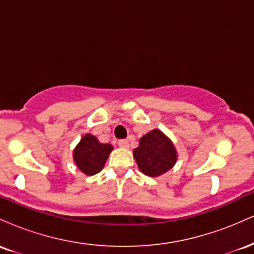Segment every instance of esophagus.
<instances>
[{
    "instance_id": "34e87169",
    "label": "esophagus",
    "mask_w": 254,
    "mask_h": 254,
    "mask_svg": "<svg viewBox=\"0 0 254 254\" xmlns=\"http://www.w3.org/2000/svg\"><path fill=\"white\" fill-rule=\"evenodd\" d=\"M118 145L121 148H127L129 147V141H127V139H119Z\"/></svg>"
}]
</instances>
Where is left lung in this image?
<instances>
[{
	"label": "left lung",
	"mask_w": 254,
	"mask_h": 254,
	"mask_svg": "<svg viewBox=\"0 0 254 254\" xmlns=\"http://www.w3.org/2000/svg\"><path fill=\"white\" fill-rule=\"evenodd\" d=\"M137 166L148 177L161 176L177 161L176 148L160 130H153L139 139L133 150Z\"/></svg>",
	"instance_id": "left-lung-1"
}]
</instances>
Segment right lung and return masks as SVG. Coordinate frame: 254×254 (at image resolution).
Here are the masks:
<instances>
[{
    "label": "right lung",
    "instance_id": "right-lung-1",
    "mask_svg": "<svg viewBox=\"0 0 254 254\" xmlns=\"http://www.w3.org/2000/svg\"><path fill=\"white\" fill-rule=\"evenodd\" d=\"M113 147L107 143H100L97 137L86 135L74 150V160L77 167L87 176H94L103 170L105 162Z\"/></svg>",
    "mask_w": 254,
    "mask_h": 254
}]
</instances>
